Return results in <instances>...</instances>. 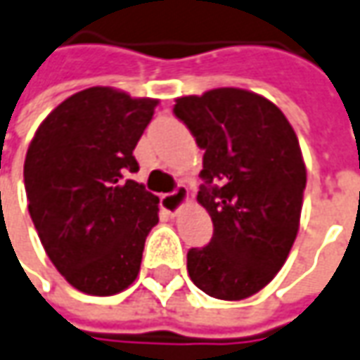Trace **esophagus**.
Here are the masks:
<instances>
[{
    "label": "esophagus",
    "instance_id": "obj_1",
    "mask_svg": "<svg viewBox=\"0 0 360 360\" xmlns=\"http://www.w3.org/2000/svg\"><path fill=\"white\" fill-rule=\"evenodd\" d=\"M186 200L188 188L184 186V184H178L170 194H164V196H162V208H164L166 212H170V214H176Z\"/></svg>",
    "mask_w": 360,
    "mask_h": 360
}]
</instances>
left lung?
Wrapping results in <instances>:
<instances>
[{"instance_id":"obj_1","label":"left lung","mask_w":360,"mask_h":360,"mask_svg":"<svg viewBox=\"0 0 360 360\" xmlns=\"http://www.w3.org/2000/svg\"><path fill=\"white\" fill-rule=\"evenodd\" d=\"M174 116L204 150L198 202L214 224L206 246L188 250V274L210 297H252L297 238L307 186L297 134L272 102L238 88L178 98Z\"/></svg>"}]
</instances>
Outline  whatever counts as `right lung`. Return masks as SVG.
<instances>
[{"mask_svg": "<svg viewBox=\"0 0 360 360\" xmlns=\"http://www.w3.org/2000/svg\"><path fill=\"white\" fill-rule=\"evenodd\" d=\"M156 100L88 88L58 105L35 131L23 164L27 210L49 260L77 290L128 288L158 222V196L130 180L134 148Z\"/></svg>", "mask_w": 360, "mask_h": 360, "instance_id": "add662e5", "label": "right lung"}]
</instances>
